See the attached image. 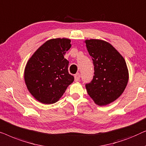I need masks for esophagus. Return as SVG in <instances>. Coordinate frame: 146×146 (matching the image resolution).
Returning <instances> with one entry per match:
<instances>
[{"label": "esophagus", "instance_id": "1", "mask_svg": "<svg viewBox=\"0 0 146 146\" xmlns=\"http://www.w3.org/2000/svg\"><path fill=\"white\" fill-rule=\"evenodd\" d=\"M80 74L79 73H77L76 74L74 75V80L75 82H78L80 80Z\"/></svg>", "mask_w": 146, "mask_h": 146}]
</instances>
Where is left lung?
<instances>
[{"label": "left lung", "mask_w": 146, "mask_h": 146, "mask_svg": "<svg viewBox=\"0 0 146 146\" xmlns=\"http://www.w3.org/2000/svg\"><path fill=\"white\" fill-rule=\"evenodd\" d=\"M84 42L94 66L93 80L86 84L87 92L97 105H108L120 96L127 84L126 62L108 42L90 39Z\"/></svg>", "instance_id": "obj_1"}]
</instances>
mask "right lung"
Returning <instances> with one entry per match:
<instances>
[{"instance_id":"obj_1","label":"right lung","mask_w":146,"mask_h":146,"mask_svg":"<svg viewBox=\"0 0 146 146\" xmlns=\"http://www.w3.org/2000/svg\"><path fill=\"white\" fill-rule=\"evenodd\" d=\"M68 38L47 40L28 60L25 81L30 93L40 102H56L73 82L74 76L68 70L69 62L64 58L71 47Z\"/></svg>"}]
</instances>
